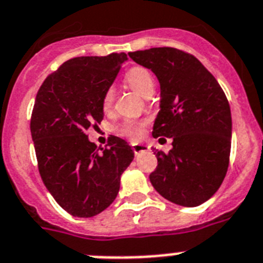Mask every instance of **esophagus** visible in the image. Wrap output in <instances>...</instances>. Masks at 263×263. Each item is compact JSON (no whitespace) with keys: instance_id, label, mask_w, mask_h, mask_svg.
<instances>
[{"instance_id":"obj_1","label":"esophagus","mask_w":263,"mask_h":263,"mask_svg":"<svg viewBox=\"0 0 263 263\" xmlns=\"http://www.w3.org/2000/svg\"><path fill=\"white\" fill-rule=\"evenodd\" d=\"M132 149H134L135 155H138V154H140V152L148 151L149 149V147H147V145H144V144H140V143H134V144H132Z\"/></svg>"}]
</instances>
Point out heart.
<instances>
[{
    "label": "heart",
    "instance_id": "b5f03b06",
    "mask_svg": "<svg viewBox=\"0 0 263 263\" xmlns=\"http://www.w3.org/2000/svg\"><path fill=\"white\" fill-rule=\"evenodd\" d=\"M125 82L128 83L129 87L135 90L141 97H147L148 93L154 92L155 81L154 77L148 71L147 68L141 67V66H135L129 68L127 74H125ZM114 102V90L108 88L103 97V107L109 108L112 106ZM120 134L128 136L132 139H138L143 135V123L136 122V120H125L120 127Z\"/></svg>",
    "mask_w": 263,
    "mask_h": 263
}]
</instances>
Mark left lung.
Here are the masks:
<instances>
[{
    "mask_svg": "<svg viewBox=\"0 0 263 263\" xmlns=\"http://www.w3.org/2000/svg\"><path fill=\"white\" fill-rule=\"evenodd\" d=\"M128 55L159 79L154 138L173 140L168 154L156 149L157 166L149 175L151 182L173 204L198 206L218 191L229 166V102L216 78L192 54L154 47Z\"/></svg>",
    "mask_w": 263,
    "mask_h": 263,
    "instance_id": "1",
    "label": "left lung"
}]
</instances>
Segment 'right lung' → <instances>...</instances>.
Returning a JSON list of instances; mask_svg holds the SVG:
<instances>
[{
	"label": "right lung",
	"instance_id": "add662e5",
	"mask_svg": "<svg viewBox=\"0 0 263 263\" xmlns=\"http://www.w3.org/2000/svg\"><path fill=\"white\" fill-rule=\"evenodd\" d=\"M124 52L68 59L45 79L30 131L43 184L75 217H92L112 204L120 176L134 160L128 143L111 136L98 148L86 131L103 120V97L127 61Z\"/></svg>",
	"mask_w": 263,
	"mask_h": 263
}]
</instances>
